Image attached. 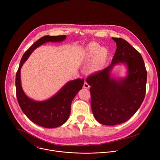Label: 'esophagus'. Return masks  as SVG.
Returning <instances> with one entry per match:
<instances>
[{
	"instance_id": "obj_1",
	"label": "esophagus",
	"mask_w": 160,
	"mask_h": 160,
	"mask_svg": "<svg viewBox=\"0 0 160 160\" xmlns=\"http://www.w3.org/2000/svg\"><path fill=\"white\" fill-rule=\"evenodd\" d=\"M90 87V85L87 83V82H85L84 84H83V88H88Z\"/></svg>"
}]
</instances>
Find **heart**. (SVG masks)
Instances as JSON below:
<instances>
[{
    "label": "heart",
    "instance_id": "obj_1",
    "mask_svg": "<svg viewBox=\"0 0 160 160\" xmlns=\"http://www.w3.org/2000/svg\"><path fill=\"white\" fill-rule=\"evenodd\" d=\"M108 52L106 48H101L100 45L96 42L90 43L86 48L85 58L86 60L92 59L95 56L94 62L91 67L92 71L96 72L101 70L104 66L107 58Z\"/></svg>",
    "mask_w": 160,
    "mask_h": 160
}]
</instances>
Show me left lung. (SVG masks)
<instances>
[{
	"instance_id": "8db88e82",
	"label": "left lung",
	"mask_w": 160,
	"mask_h": 160,
	"mask_svg": "<svg viewBox=\"0 0 160 160\" xmlns=\"http://www.w3.org/2000/svg\"><path fill=\"white\" fill-rule=\"evenodd\" d=\"M117 50L110 66L89 76L90 104L93 115L100 123L116 125L129 120L142 104L146 94L147 71L141 54L125 40L112 38ZM128 67V76L115 79L110 73L116 63Z\"/></svg>"
}]
</instances>
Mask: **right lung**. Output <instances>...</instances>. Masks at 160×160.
<instances>
[{
  "mask_svg": "<svg viewBox=\"0 0 160 160\" xmlns=\"http://www.w3.org/2000/svg\"><path fill=\"white\" fill-rule=\"evenodd\" d=\"M66 38V35H47L38 39L22 56L16 75V97L21 110L32 122L48 128L59 127L68 120L72 102L82 88L84 80L77 78L68 82L53 97L43 101H36L27 97L22 88L21 68L32 52L40 45L48 42H62Z\"/></svg>",
  "mask_w": 160,
  "mask_h": 160,
  "instance_id": "add662e5",
  "label": "right lung"
}]
</instances>
